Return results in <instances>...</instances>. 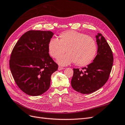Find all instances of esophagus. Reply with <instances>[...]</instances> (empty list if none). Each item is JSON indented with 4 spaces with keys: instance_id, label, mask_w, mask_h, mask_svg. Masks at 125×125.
<instances>
[{
    "instance_id": "esophagus-1",
    "label": "esophagus",
    "mask_w": 125,
    "mask_h": 125,
    "mask_svg": "<svg viewBox=\"0 0 125 125\" xmlns=\"http://www.w3.org/2000/svg\"><path fill=\"white\" fill-rule=\"evenodd\" d=\"M65 69V68H63V67H60V66H59L58 67V70H63V69Z\"/></svg>"
}]
</instances>
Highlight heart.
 <instances>
[{
  "mask_svg": "<svg viewBox=\"0 0 125 125\" xmlns=\"http://www.w3.org/2000/svg\"><path fill=\"white\" fill-rule=\"evenodd\" d=\"M59 65L66 66L74 62L78 66L88 65L96 56L97 46L92 37L73 30L62 32L59 40L51 39L48 43V51L52 58L57 59Z\"/></svg>",
  "mask_w": 125,
  "mask_h": 125,
  "instance_id": "heart-1",
  "label": "heart"
}]
</instances>
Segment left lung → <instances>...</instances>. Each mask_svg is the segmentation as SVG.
Returning a JSON list of instances; mask_svg holds the SVG:
<instances>
[{"label":"left lung","mask_w":125,"mask_h":125,"mask_svg":"<svg viewBox=\"0 0 125 125\" xmlns=\"http://www.w3.org/2000/svg\"><path fill=\"white\" fill-rule=\"evenodd\" d=\"M97 52L93 62L82 70L73 68L71 83L73 88L82 94H90L103 86L108 80L113 64L111 48L101 34L96 36Z\"/></svg>","instance_id":"left-lung-1"}]
</instances>
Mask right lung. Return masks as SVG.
<instances>
[{"label": "right lung", "instance_id": "add662e5", "mask_svg": "<svg viewBox=\"0 0 125 125\" xmlns=\"http://www.w3.org/2000/svg\"><path fill=\"white\" fill-rule=\"evenodd\" d=\"M54 33L30 30L22 35L10 55L9 65L15 82L31 96L42 94L50 86L58 66L49 55L48 43Z\"/></svg>", "mask_w": 125, "mask_h": 125}]
</instances>
